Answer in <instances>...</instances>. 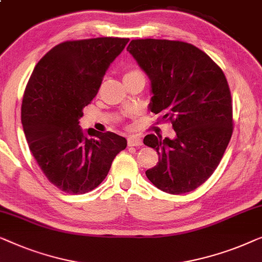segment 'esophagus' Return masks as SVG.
I'll use <instances>...</instances> for the list:
<instances>
[{
  "instance_id": "obj_1",
  "label": "esophagus",
  "mask_w": 262,
  "mask_h": 262,
  "mask_svg": "<svg viewBox=\"0 0 262 262\" xmlns=\"http://www.w3.org/2000/svg\"><path fill=\"white\" fill-rule=\"evenodd\" d=\"M127 142H128V146H135V147L142 146V140L140 139L139 136H135V135L128 136Z\"/></svg>"
}]
</instances>
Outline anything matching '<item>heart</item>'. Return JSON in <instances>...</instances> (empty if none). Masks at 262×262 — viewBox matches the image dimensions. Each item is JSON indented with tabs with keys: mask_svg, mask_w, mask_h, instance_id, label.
<instances>
[{
	"mask_svg": "<svg viewBox=\"0 0 262 262\" xmlns=\"http://www.w3.org/2000/svg\"><path fill=\"white\" fill-rule=\"evenodd\" d=\"M140 71L139 70H129V71H127L126 73H124V76L123 77H126V76H130V75H135V73H139Z\"/></svg>",
	"mask_w": 262,
	"mask_h": 262,
	"instance_id": "heart-1",
	"label": "heart"
}]
</instances>
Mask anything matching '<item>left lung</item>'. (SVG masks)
<instances>
[{
    "mask_svg": "<svg viewBox=\"0 0 262 262\" xmlns=\"http://www.w3.org/2000/svg\"><path fill=\"white\" fill-rule=\"evenodd\" d=\"M127 51L150 79V112L171 121L176 132L173 139L145 136L143 143L159 156L147 178L167 193L193 191L219 166L233 134L226 76L208 54L184 41L136 39Z\"/></svg>",
    "mask_w": 262,
    "mask_h": 262,
    "instance_id": "obj_1",
    "label": "left lung"
}]
</instances>
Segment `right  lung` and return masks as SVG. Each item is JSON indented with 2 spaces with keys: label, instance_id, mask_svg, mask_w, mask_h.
Returning a JSON list of instances; mask_svg holds the SVG:
<instances>
[{
  "label": "right lung",
  "instance_id": "add662e5",
  "mask_svg": "<svg viewBox=\"0 0 262 262\" xmlns=\"http://www.w3.org/2000/svg\"><path fill=\"white\" fill-rule=\"evenodd\" d=\"M128 41L105 36L59 43L40 59L26 86L21 122L29 149L50 183L66 193L97 187L127 147L112 132L85 135L79 119Z\"/></svg>",
  "mask_w": 262,
  "mask_h": 262
}]
</instances>
